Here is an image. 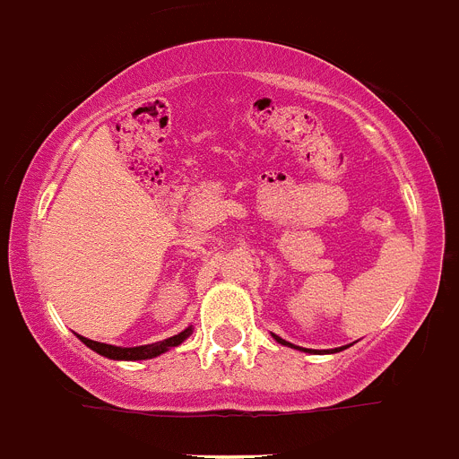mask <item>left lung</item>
Instances as JSON below:
<instances>
[{
  "label": "left lung",
  "mask_w": 459,
  "mask_h": 459,
  "mask_svg": "<svg viewBox=\"0 0 459 459\" xmlns=\"http://www.w3.org/2000/svg\"><path fill=\"white\" fill-rule=\"evenodd\" d=\"M273 338H275V340H278V342H280V344H287V347H294V344H291V342H285V340H282V338H278V335H273ZM294 350H301V351H307V354H322V351H317V350L312 351V350H303V347H294ZM335 351H342V347H340V350H326V354H335Z\"/></svg>",
  "instance_id": "obj_1"
}]
</instances>
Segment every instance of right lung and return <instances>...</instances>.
<instances>
[{"label":"right lung","instance_id":"obj_1","mask_svg":"<svg viewBox=\"0 0 459 459\" xmlns=\"http://www.w3.org/2000/svg\"><path fill=\"white\" fill-rule=\"evenodd\" d=\"M193 335V326L184 328L181 333L172 335L168 340H160V342H152V344H140V347H117V344H105V342H96V340H89L78 335L84 344H87L89 350H93L96 354L105 356V359L112 360H147V359H156V356L165 354L172 347H179L186 338Z\"/></svg>","mask_w":459,"mask_h":459}]
</instances>
